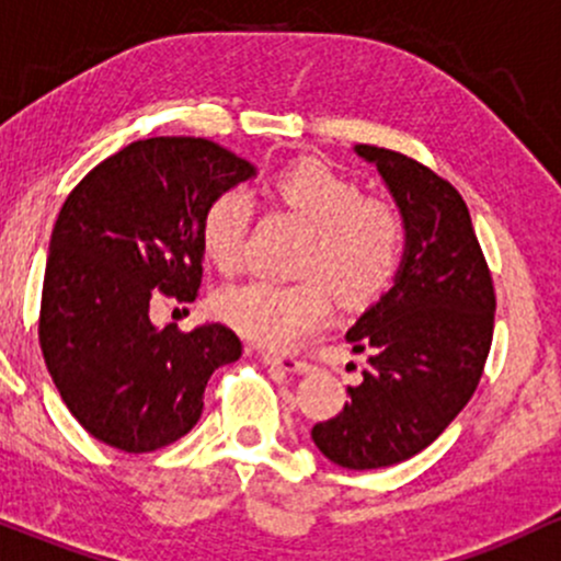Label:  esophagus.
<instances>
[{
	"label": "esophagus",
	"instance_id": "1",
	"mask_svg": "<svg viewBox=\"0 0 561 561\" xmlns=\"http://www.w3.org/2000/svg\"><path fill=\"white\" fill-rule=\"evenodd\" d=\"M262 360L267 365H273V368L286 370V374H310V370H314L312 363L301 360V357H294V355H275V352H262Z\"/></svg>",
	"mask_w": 561,
	"mask_h": 561
}]
</instances>
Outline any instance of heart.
Masks as SVG:
<instances>
[{
	"mask_svg": "<svg viewBox=\"0 0 561 561\" xmlns=\"http://www.w3.org/2000/svg\"><path fill=\"white\" fill-rule=\"evenodd\" d=\"M273 193L286 209L312 225L301 256L310 278L278 283L256 278L225 288L217 297L219 318L264 347H297L329 323L336 297L363 305L379 297L398 273L405 249V222L387 198L360 196V187L320 161L280 169ZM254 222V196L247 187L217 193L201 219V247L219 273L232 275L247 260Z\"/></svg>",
	"mask_w": 561,
	"mask_h": 561,
	"instance_id": "1",
	"label": "heart"
}]
</instances>
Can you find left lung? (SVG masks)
<instances>
[{"label":"left lung","mask_w":561,"mask_h":561,"mask_svg":"<svg viewBox=\"0 0 561 561\" xmlns=\"http://www.w3.org/2000/svg\"><path fill=\"white\" fill-rule=\"evenodd\" d=\"M376 163L405 222L392 288L347 331L363 381L344 411L312 426L344 469H381L432 445L474 394L493 342L495 291L461 193L424 163L355 145Z\"/></svg>","instance_id":"left-lung-1"}]
</instances>
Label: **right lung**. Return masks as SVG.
<instances>
[{
    "instance_id": "add662e5",
    "label": "right lung",
    "mask_w": 561,
    "mask_h": 561,
    "mask_svg": "<svg viewBox=\"0 0 561 561\" xmlns=\"http://www.w3.org/2000/svg\"><path fill=\"white\" fill-rule=\"evenodd\" d=\"M251 178L247 159L204 137H150L98 163L62 204L39 344L62 402L100 443L150 453L180 439L214 370L241 357L228 325L156 329L150 307L198 297L206 206Z\"/></svg>"
}]
</instances>
